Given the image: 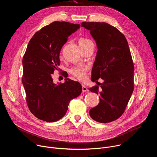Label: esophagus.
Returning <instances> with one entry per match:
<instances>
[{"label": "esophagus", "instance_id": "obj_1", "mask_svg": "<svg viewBox=\"0 0 157 157\" xmlns=\"http://www.w3.org/2000/svg\"><path fill=\"white\" fill-rule=\"evenodd\" d=\"M82 92H87V91H89V89L86 86L82 85Z\"/></svg>", "mask_w": 157, "mask_h": 157}]
</instances>
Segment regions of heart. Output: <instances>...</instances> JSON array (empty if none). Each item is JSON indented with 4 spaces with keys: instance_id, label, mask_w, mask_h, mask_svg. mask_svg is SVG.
I'll list each match as a JSON object with an SVG mask.
<instances>
[{
    "instance_id": "obj_1",
    "label": "heart",
    "mask_w": 157,
    "mask_h": 157,
    "mask_svg": "<svg viewBox=\"0 0 157 157\" xmlns=\"http://www.w3.org/2000/svg\"><path fill=\"white\" fill-rule=\"evenodd\" d=\"M79 45L82 50L88 47L91 44H93V41L87 38L80 37L78 39ZM88 70V67L84 65H78L73 67L70 70V73L76 78L80 81H83L86 78V72Z\"/></svg>"
}]
</instances>
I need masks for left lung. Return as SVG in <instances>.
<instances>
[{"instance_id": "1", "label": "left lung", "mask_w": 157, "mask_h": 157, "mask_svg": "<svg viewBox=\"0 0 157 157\" xmlns=\"http://www.w3.org/2000/svg\"><path fill=\"white\" fill-rule=\"evenodd\" d=\"M81 27L90 30L98 49L91 80H104L101 89L97 85L89 89L101 95L89 115L97 122H110L123 114L133 91L134 66L128 42L117 29L105 22H82Z\"/></svg>"}]
</instances>
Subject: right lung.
Masks as SVG:
<instances>
[{
  "mask_svg": "<svg viewBox=\"0 0 157 157\" xmlns=\"http://www.w3.org/2000/svg\"><path fill=\"white\" fill-rule=\"evenodd\" d=\"M80 27L67 21H53L36 32L24 55L21 81L31 113L38 119L56 122L66 113L70 101L79 96L82 86L69 78L54 84L52 77L60 64L59 53L68 38Z\"/></svg>",
  "mask_w": 157,
  "mask_h": 157,
  "instance_id": "add662e5",
  "label": "right lung"
}]
</instances>
